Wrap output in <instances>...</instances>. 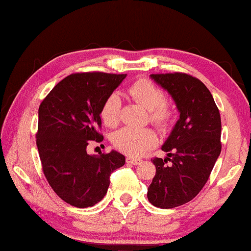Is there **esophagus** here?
Wrapping results in <instances>:
<instances>
[{
	"instance_id": "esophagus-1",
	"label": "esophagus",
	"mask_w": 251,
	"mask_h": 251,
	"mask_svg": "<svg viewBox=\"0 0 251 251\" xmlns=\"http://www.w3.org/2000/svg\"><path fill=\"white\" fill-rule=\"evenodd\" d=\"M126 162L130 163V165H138L142 162L141 159H134V157H126Z\"/></svg>"
}]
</instances>
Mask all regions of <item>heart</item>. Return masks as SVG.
Returning a JSON list of instances; mask_svg holds the SVG:
<instances>
[{
	"label": "heart",
	"instance_id": "b5f03b06",
	"mask_svg": "<svg viewBox=\"0 0 251 251\" xmlns=\"http://www.w3.org/2000/svg\"><path fill=\"white\" fill-rule=\"evenodd\" d=\"M128 94L136 102L146 107L149 120L163 130L173 119V107L165 100V94L149 79H138L131 84ZM102 121L108 127H115L120 121L121 99L117 92L110 94L101 107ZM113 144L128 156H141L156 144V134L151 128L123 127L113 136Z\"/></svg>",
	"mask_w": 251,
	"mask_h": 251
}]
</instances>
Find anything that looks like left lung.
I'll return each instance as SVG.
<instances>
[{
	"mask_svg": "<svg viewBox=\"0 0 251 251\" xmlns=\"http://www.w3.org/2000/svg\"><path fill=\"white\" fill-rule=\"evenodd\" d=\"M150 78L172 96L180 113L162 146L167 157L152 160L156 173L147 194L152 205L170 209L191 201L207 183L221 151V119L200 79L179 72Z\"/></svg>",
	"mask_w": 251,
	"mask_h": 251,
	"instance_id": "8db88e82",
	"label": "left lung"
}]
</instances>
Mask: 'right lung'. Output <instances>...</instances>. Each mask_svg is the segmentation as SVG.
Returning a JSON list of instances; mask_svg holds the SVG:
<instances>
[{
  "mask_svg": "<svg viewBox=\"0 0 251 251\" xmlns=\"http://www.w3.org/2000/svg\"><path fill=\"white\" fill-rule=\"evenodd\" d=\"M126 75L73 73L54 86L38 109L36 143L43 173L55 194L77 208L92 207L107 194L109 176L125 165L112 150L89 155L91 141H103L101 107Z\"/></svg>",
  "mask_w": 251,
  "mask_h": 251,
  "instance_id": "1",
  "label": "right lung"
}]
</instances>
